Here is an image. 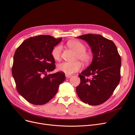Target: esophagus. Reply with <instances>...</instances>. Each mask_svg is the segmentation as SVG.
<instances>
[{
	"label": "esophagus",
	"instance_id": "esophagus-1",
	"mask_svg": "<svg viewBox=\"0 0 135 135\" xmlns=\"http://www.w3.org/2000/svg\"><path fill=\"white\" fill-rule=\"evenodd\" d=\"M65 75H66V77L67 78V79H68V78H69L71 76V75H69V74H65Z\"/></svg>",
	"mask_w": 135,
	"mask_h": 135
}]
</instances>
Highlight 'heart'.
Wrapping results in <instances>:
<instances>
[{
    "mask_svg": "<svg viewBox=\"0 0 135 135\" xmlns=\"http://www.w3.org/2000/svg\"><path fill=\"white\" fill-rule=\"evenodd\" d=\"M67 44L69 47L76 52L75 60H80L85 63H88L91 61L92 59L91 55L86 51V46L82 42L78 40H72L68 41ZM62 50V47L60 45L53 48L51 55L52 57L55 60L59 61L60 60ZM81 68L82 64L79 61H75L74 62H64L59 64L57 66L58 70L67 74H71L76 72Z\"/></svg>",
    "mask_w": 135,
    "mask_h": 135,
    "instance_id": "b5f03b06",
    "label": "heart"
}]
</instances>
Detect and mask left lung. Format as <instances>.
<instances>
[{"label":"left lung","instance_id":"left-lung-1","mask_svg":"<svg viewBox=\"0 0 135 135\" xmlns=\"http://www.w3.org/2000/svg\"><path fill=\"white\" fill-rule=\"evenodd\" d=\"M77 38L88 42L93 59L79 75L80 83L76 88V93L84 103L101 104L111 96L119 83L121 57L114 42L101 35L88 34Z\"/></svg>","mask_w":135,"mask_h":135}]
</instances>
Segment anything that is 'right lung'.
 I'll list each match as a JSON object with an SVG mask.
<instances>
[{"mask_svg": "<svg viewBox=\"0 0 135 135\" xmlns=\"http://www.w3.org/2000/svg\"><path fill=\"white\" fill-rule=\"evenodd\" d=\"M62 40L49 35H40L25 40L13 56L12 73L18 93L33 104L42 105L55 96L65 74L57 72L51 52Z\"/></svg>", "mask_w": 135, "mask_h": 135, "instance_id": "right-lung-1", "label": "right lung"}]
</instances>
